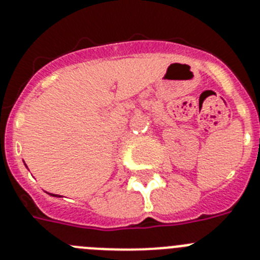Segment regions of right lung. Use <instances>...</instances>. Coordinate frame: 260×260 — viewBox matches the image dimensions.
<instances>
[{"instance_id": "right-lung-1", "label": "right lung", "mask_w": 260, "mask_h": 260, "mask_svg": "<svg viewBox=\"0 0 260 260\" xmlns=\"http://www.w3.org/2000/svg\"><path fill=\"white\" fill-rule=\"evenodd\" d=\"M50 196H52V197H60V196H58V194H50Z\"/></svg>"}]
</instances>
